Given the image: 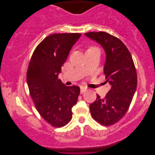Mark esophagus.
<instances>
[{
    "label": "esophagus",
    "instance_id": "esophagus-1",
    "mask_svg": "<svg viewBox=\"0 0 155 155\" xmlns=\"http://www.w3.org/2000/svg\"><path fill=\"white\" fill-rule=\"evenodd\" d=\"M86 90H87V87H83V86L80 87V93H81V94L85 92Z\"/></svg>",
    "mask_w": 155,
    "mask_h": 155
}]
</instances>
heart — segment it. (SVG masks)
<instances>
[{
  "label": "heart",
  "instance_id": "heart-1",
  "mask_svg": "<svg viewBox=\"0 0 155 155\" xmlns=\"http://www.w3.org/2000/svg\"><path fill=\"white\" fill-rule=\"evenodd\" d=\"M96 49H99V48L96 47V46H90V47H89L87 49V52L91 51H94V50H96Z\"/></svg>",
  "mask_w": 155,
  "mask_h": 155
}]
</instances>
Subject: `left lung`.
<instances>
[{
    "instance_id": "obj_1",
    "label": "left lung",
    "mask_w": 155,
    "mask_h": 155,
    "mask_svg": "<svg viewBox=\"0 0 155 155\" xmlns=\"http://www.w3.org/2000/svg\"><path fill=\"white\" fill-rule=\"evenodd\" d=\"M84 35L100 44L105 51L104 73L111 88L104 98L97 94L90 105L92 118L103 126H111L121 119L128 111L137 88V73L132 56L117 37L104 31Z\"/></svg>"
}]
</instances>
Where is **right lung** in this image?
<instances>
[{"instance_id":"obj_1","label":"right lung","mask_w":155,"mask_h":155,"mask_svg":"<svg viewBox=\"0 0 155 155\" xmlns=\"http://www.w3.org/2000/svg\"><path fill=\"white\" fill-rule=\"evenodd\" d=\"M80 36L79 33L48 36L35 48L29 63L27 82L36 109L46 121L57 128L71 121L72 107L80 94L79 87L65 86L58 77Z\"/></svg>"}]
</instances>
